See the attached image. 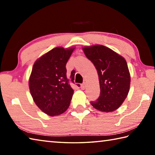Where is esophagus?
I'll use <instances>...</instances> for the list:
<instances>
[{"instance_id":"1","label":"esophagus","mask_w":155,"mask_h":155,"mask_svg":"<svg viewBox=\"0 0 155 155\" xmlns=\"http://www.w3.org/2000/svg\"><path fill=\"white\" fill-rule=\"evenodd\" d=\"M81 89H82V90H85V87H86V83H83L81 84Z\"/></svg>"}]
</instances>
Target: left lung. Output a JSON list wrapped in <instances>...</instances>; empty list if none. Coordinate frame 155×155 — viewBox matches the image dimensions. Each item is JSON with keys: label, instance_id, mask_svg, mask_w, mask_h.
<instances>
[{"label": "left lung", "instance_id": "8db88e82", "mask_svg": "<svg viewBox=\"0 0 155 155\" xmlns=\"http://www.w3.org/2000/svg\"><path fill=\"white\" fill-rule=\"evenodd\" d=\"M87 58L93 63L99 78L101 94L91 101L94 108L111 112L121 105L129 91L130 77L124 58L111 49L102 45L83 48Z\"/></svg>", "mask_w": 155, "mask_h": 155}]
</instances>
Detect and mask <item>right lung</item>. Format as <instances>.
I'll return each instance as SVG.
<instances>
[{
    "instance_id": "obj_1",
    "label": "right lung",
    "mask_w": 155,
    "mask_h": 155,
    "mask_svg": "<svg viewBox=\"0 0 155 155\" xmlns=\"http://www.w3.org/2000/svg\"><path fill=\"white\" fill-rule=\"evenodd\" d=\"M74 49L57 47L33 65L29 78L31 94L36 105L51 116L63 114L70 106L75 72L72 70L68 76L65 65Z\"/></svg>"
}]
</instances>
